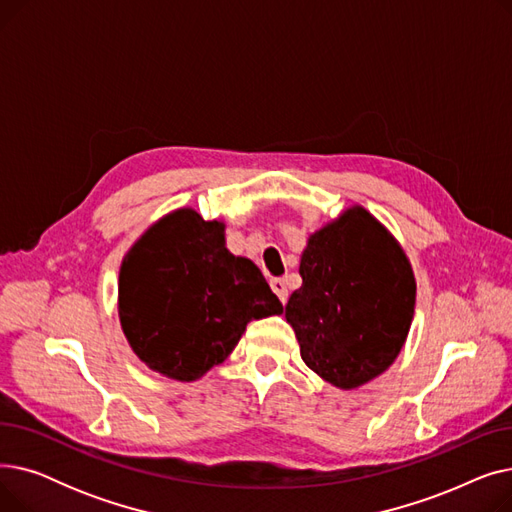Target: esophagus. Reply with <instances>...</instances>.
Masks as SVG:
<instances>
[{
    "label": "esophagus",
    "instance_id": "1",
    "mask_svg": "<svg viewBox=\"0 0 512 512\" xmlns=\"http://www.w3.org/2000/svg\"><path fill=\"white\" fill-rule=\"evenodd\" d=\"M270 286H272V290L278 294V299L282 301V305H286V301H288V288H286V282H284L282 278H274V280L270 282Z\"/></svg>",
    "mask_w": 512,
    "mask_h": 512
}]
</instances>
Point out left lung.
Wrapping results in <instances>:
<instances>
[{
    "label": "left lung",
    "mask_w": 512,
    "mask_h": 512,
    "mask_svg": "<svg viewBox=\"0 0 512 512\" xmlns=\"http://www.w3.org/2000/svg\"><path fill=\"white\" fill-rule=\"evenodd\" d=\"M303 286L286 321L305 365L340 390L382 375L400 355L415 315V274L394 234L363 205L309 234Z\"/></svg>",
    "instance_id": "left-lung-1"
}]
</instances>
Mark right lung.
I'll use <instances>...</instances> for the list:
<instances>
[{
    "label": "right lung",
    "mask_w": 512,
    "mask_h": 512,
    "mask_svg": "<svg viewBox=\"0 0 512 512\" xmlns=\"http://www.w3.org/2000/svg\"><path fill=\"white\" fill-rule=\"evenodd\" d=\"M282 309L259 267L226 249V224L193 207L161 215L120 265L118 317L132 353L176 382L201 380L249 321Z\"/></svg>",
    "instance_id": "1"
}]
</instances>
